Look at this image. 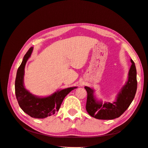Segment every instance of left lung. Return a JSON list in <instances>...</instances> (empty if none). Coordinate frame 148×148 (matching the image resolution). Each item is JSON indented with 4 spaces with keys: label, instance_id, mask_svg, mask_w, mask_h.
<instances>
[{
    "label": "left lung",
    "instance_id": "left-lung-1",
    "mask_svg": "<svg viewBox=\"0 0 148 148\" xmlns=\"http://www.w3.org/2000/svg\"><path fill=\"white\" fill-rule=\"evenodd\" d=\"M131 62L132 64L129 70L128 82L118 95L115 102L104 104L98 102L94 96L92 89L87 86L84 87L88 95L86 109L91 117L101 120H112L119 117L128 108L135 97L137 89L136 66L132 59Z\"/></svg>",
    "mask_w": 148,
    "mask_h": 148
}]
</instances>
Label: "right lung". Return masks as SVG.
<instances>
[{"instance_id": "add662e5", "label": "right lung", "mask_w": 148, "mask_h": 148, "mask_svg": "<svg viewBox=\"0 0 148 148\" xmlns=\"http://www.w3.org/2000/svg\"><path fill=\"white\" fill-rule=\"evenodd\" d=\"M32 51L33 47H30L17 70L15 83V95L20 107L26 114L33 118L44 119L59 110L65 97L77 87L62 89L47 97H36L26 90L23 86L24 69Z\"/></svg>"}]
</instances>
